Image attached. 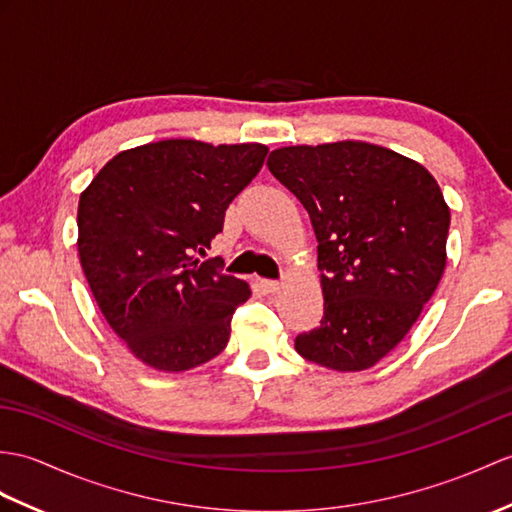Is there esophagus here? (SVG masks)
Returning <instances> with one entry per match:
<instances>
[{
	"label": "esophagus",
	"instance_id": "1",
	"mask_svg": "<svg viewBox=\"0 0 512 512\" xmlns=\"http://www.w3.org/2000/svg\"><path fill=\"white\" fill-rule=\"evenodd\" d=\"M261 285H264V290L268 294H277L281 290V283L279 281H261Z\"/></svg>",
	"mask_w": 512,
	"mask_h": 512
}]
</instances>
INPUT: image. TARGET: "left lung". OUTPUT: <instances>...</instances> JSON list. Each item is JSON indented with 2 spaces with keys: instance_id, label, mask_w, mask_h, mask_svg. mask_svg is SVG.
Masks as SVG:
<instances>
[{
  "instance_id": "obj_1",
  "label": "left lung",
  "mask_w": 512,
  "mask_h": 512,
  "mask_svg": "<svg viewBox=\"0 0 512 512\" xmlns=\"http://www.w3.org/2000/svg\"><path fill=\"white\" fill-rule=\"evenodd\" d=\"M318 240L323 318L294 349L331 371L375 366L406 338L447 264L449 207L421 163L366 141L272 150Z\"/></svg>"
}]
</instances>
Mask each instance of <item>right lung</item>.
Listing matches in <instances>:
<instances>
[{"label": "right lung", "mask_w": 512, "mask_h": 512, "mask_svg": "<svg viewBox=\"0 0 512 512\" xmlns=\"http://www.w3.org/2000/svg\"><path fill=\"white\" fill-rule=\"evenodd\" d=\"M268 148L165 139L124 150L78 202V255L93 299L130 353L183 373L227 347L248 283L198 259Z\"/></svg>", "instance_id": "right-lung-1"}]
</instances>
